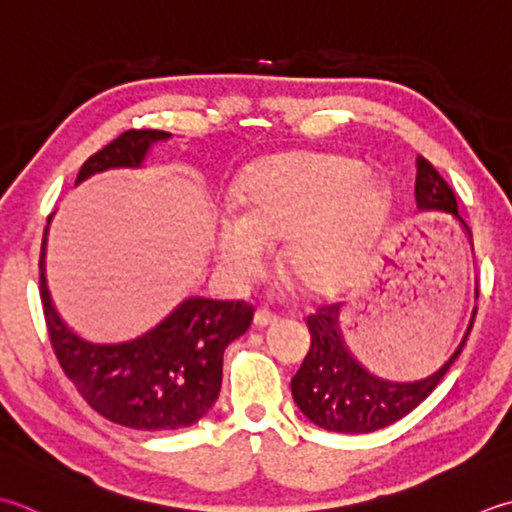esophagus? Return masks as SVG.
Returning <instances> with one entry per match:
<instances>
[{"mask_svg": "<svg viewBox=\"0 0 512 512\" xmlns=\"http://www.w3.org/2000/svg\"><path fill=\"white\" fill-rule=\"evenodd\" d=\"M277 322V317L270 313V310H266V308H259V310H255V315H253V326L255 328H266V326H273Z\"/></svg>", "mask_w": 512, "mask_h": 512, "instance_id": "obj_1", "label": "esophagus"}]
</instances>
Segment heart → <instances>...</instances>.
Segmentation results:
<instances>
[{
    "label": "heart",
    "mask_w": 512,
    "mask_h": 512,
    "mask_svg": "<svg viewBox=\"0 0 512 512\" xmlns=\"http://www.w3.org/2000/svg\"><path fill=\"white\" fill-rule=\"evenodd\" d=\"M393 199V186L355 157L259 159L237 182V213L215 226L213 253L228 277L246 279L264 268L268 244L282 239L288 273L304 288L328 293L364 264Z\"/></svg>",
    "instance_id": "heart-1"
}]
</instances>
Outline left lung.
Returning <instances> with one entry per match:
<instances>
[{"label": "left lung", "instance_id": "obj_1", "mask_svg": "<svg viewBox=\"0 0 512 512\" xmlns=\"http://www.w3.org/2000/svg\"><path fill=\"white\" fill-rule=\"evenodd\" d=\"M415 164L417 208L422 213L437 210V213L453 217L468 235L475 259L473 235H470V228L464 219L459 217L455 193L444 182V177L437 173L435 166L426 162L424 157H417ZM477 295L475 277V297ZM339 313H342L339 304L322 306L317 308L315 315L306 319L310 330V350L302 368L297 370L293 382H290V390H293L297 408L315 426L333 430V433L362 435L399 422L433 393L448 373V368L462 355L466 339L473 330L477 308H473L468 328L455 353L435 373L422 379H410V382H395V379L370 373L353 355V350L348 348L342 326H339Z\"/></svg>", "mask_w": 512, "mask_h": 512}]
</instances>
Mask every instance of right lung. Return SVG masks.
<instances>
[{
  "label": "right lung",
  "mask_w": 512,
  "mask_h": 512,
  "mask_svg": "<svg viewBox=\"0 0 512 512\" xmlns=\"http://www.w3.org/2000/svg\"><path fill=\"white\" fill-rule=\"evenodd\" d=\"M164 130H126L79 168V186L113 168H144L150 150L168 142ZM53 215L48 217V224ZM42 242L39 286L59 366L90 408L119 426L177 430L199 422L219 397L224 350L242 337L253 308L230 299L190 295L146 333L126 342H90L70 328L53 304Z\"/></svg>",
  "instance_id": "right-lung-1"
}]
</instances>
